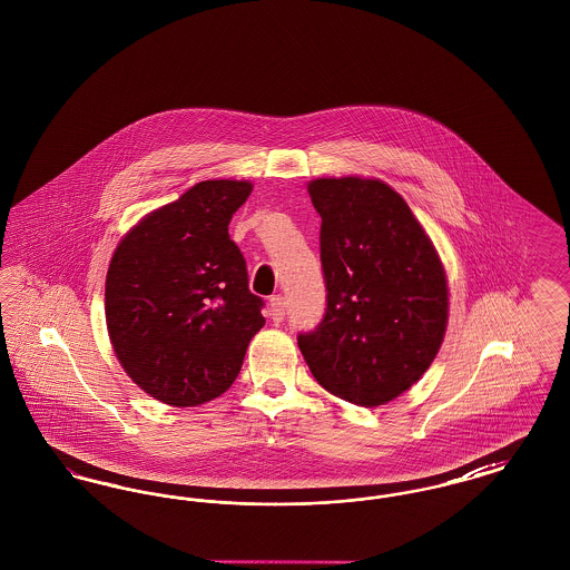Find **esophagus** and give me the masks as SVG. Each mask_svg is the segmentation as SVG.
Listing matches in <instances>:
<instances>
[{"mask_svg": "<svg viewBox=\"0 0 570 570\" xmlns=\"http://www.w3.org/2000/svg\"><path fill=\"white\" fill-rule=\"evenodd\" d=\"M269 312H272V318L275 323H282L284 321V314H286V301L282 295H273L269 298Z\"/></svg>", "mask_w": 570, "mask_h": 570, "instance_id": "34e87169", "label": "esophagus"}]
</instances>
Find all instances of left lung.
I'll return each mask as SVG.
<instances>
[{"label": "left lung", "instance_id": "obj_1", "mask_svg": "<svg viewBox=\"0 0 570 570\" xmlns=\"http://www.w3.org/2000/svg\"><path fill=\"white\" fill-rule=\"evenodd\" d=\"M321 224L326 309L298 333L309 372L340 400L382 406L432 365L449 321L446 275L406 200L363 177L307 186Z\"/></svg>", "mask_w": 570, "mask_h": 570}]
</instances>
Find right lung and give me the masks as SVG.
Here are the masks:
<instances>
[{
  "label": "right lung",
  "mask_w": 570,
  "mask_h": 570,
  "mask_svg": "<svg viewBox=\"0 0 570 570\" xmlns=\"http://www.w3.org/2000/svg\"><path fill=\"white\" fill-rule=\"evenodd\" d=\"M249 181L209 179L142 217L110 258L105 312L124 372L170 406L219 397L263 328L244 254L228 235Z\"/></svg>",
  "instance_id": "obj_1"
}]
</instances>
